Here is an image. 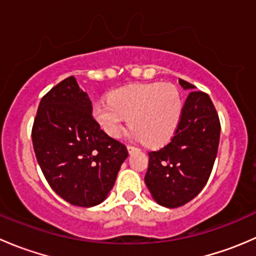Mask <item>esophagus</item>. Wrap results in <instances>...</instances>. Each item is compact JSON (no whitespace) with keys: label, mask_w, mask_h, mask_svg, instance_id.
I'll return each instance as SVG.
<instances>
[{"label":"esophagus","mask_w":256,"mask_h":256,"mask_svg":"<svg viewBox=\"0 0 256 256\" xmlns=\"http://www.w3.org/2000/svg\"><path fill=\"white\" fill-rule=\"evenodd\" d=\"M128 152H132V151H135V150H138V147L132 146V144H128Z\"/></svg>","instance_id":"esophagus-1"}]
</instances>
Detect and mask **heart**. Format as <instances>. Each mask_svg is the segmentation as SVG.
<instances>
[{"label":"heart","instance_id":"heart-1","mask_svg":"<svg viewBox=\"0 0 256 256\" xmlns=\"http://www.w3.org/2000/svg\"><path fill=\"white\" fill-rule=\"evenodd\" d=\"M183 110L180 89L172 82H148L121 86L109 100L96 102L92 114L100 128L118 138L128 121L130 134L148 146H162L176 132Z\"/></svg>","mask_w":256,"mask_h":256}]
</instances>
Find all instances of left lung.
Here are the masks:
<instances>
[{"label":"left lung","mask_w":256,"mask_h":256,"mask_svg":"<svg viewBox=\"0 0 256 256\" xmlns=\"http://www.w3.org/2000/svg\"><path fill=\"white\" fill-rule=\"evenodd\" d=\"M180 84L194 88L183 79ZM219 136L220 121L209 95L190 90L170 142L148 152L144 183L158 204L177 208L198 196L213 170Z\"/></svg>","instance_id":"1"}]
</instances>
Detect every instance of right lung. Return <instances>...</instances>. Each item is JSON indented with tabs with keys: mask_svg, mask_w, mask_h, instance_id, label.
I'll return each mask as SVG.
<instances>
[{
	"mask_svg": "<svg viewBox=\"0 0 256 256\" xmlns=\"http://www.w3.org/2000/svg\"><path fill=\"white\" fill-rule=\"evenodd\" d=\"M86 92L74 76L42 98L32 128L40 170L52 190L78 207H92L114 187L128 148L108 136L92 118Z\"/></svg>",
	"mask_w": 256,
	"mask_h": 256,
	"instance_id": "obj_1",
	"label": "right lung"
}]
</instances>
